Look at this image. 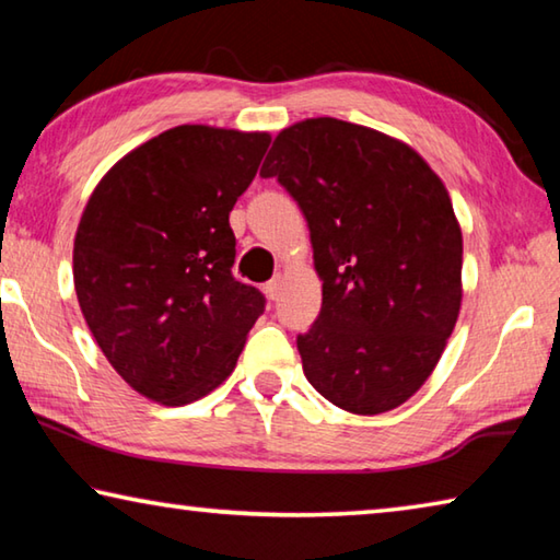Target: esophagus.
Returning a JSON list of instances; mask_svg holds the SVG:
<instances>
[{
  "mask_svg": "<svg viewBox=\"0 0 560 560\" xmlns=\"http://www.w3.org/2000/svg\"><path fill=\"white\" fill-rule=\"evenodd\" d=\"M279 289H281V277H277V279L267 281V287H264V291H267V296H269L271 301L279 296Z\"/></svg>",
  "mask_w": 560,
  "mask_h": 560,
  "instance_id": "34e87169",
  "label": "esophagus"
}]
</instances>
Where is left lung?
<instances>
[{"instance_id":"left-lung-1","label":"left lung","mask_w":560,"mask_h":560,"mask_svg":"<svg viewBox=\"0 0 560 560\" xmlns=\"http://www.w3.org/2000/svg\"><path fill=\"white\" fill-rule=\"evenodd\" d=\"M308 222L324 303L296 338L303 375L340 410L381 415L432 375L462 306V230L432 167L338 118L283 128L261 165Z\"/></svg>"}]
</instances>
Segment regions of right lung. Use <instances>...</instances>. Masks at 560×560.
<instances>
[{"label": "right lung", "instance_id": "obj_1", "mask_svg": "<svg viewBox=\"0 0 560 560\" xmlns=\"http://www.w3.org/2000/svg\"><path fill=\"white\" fill-rule=\"evenodd\" d=\"M269 132L177 126L120 158L73 240L81 314L116 373L160 405L230 377L264 293L232 277L230 212Z\"/></svg>", "mask_w": 560, "mask_h": 560}]
</instances>
